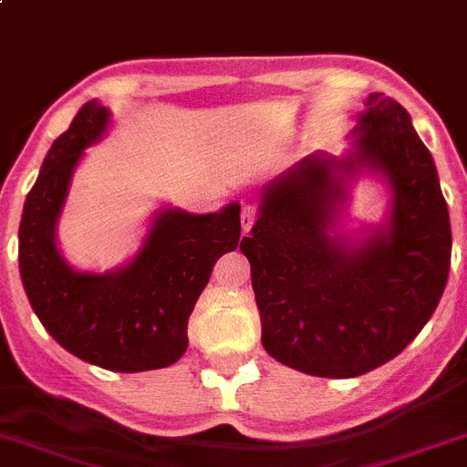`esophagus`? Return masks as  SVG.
Here are the masks:
<instances>
[{"instance_id": "1", "label": "esophagus", "mask_w": 467, "mask_h": 467, "mask_svg": "<svg viewBox=\"0 0 467 467\" xmlns=\"http://www.w3.org/2000/svg\"><path fill=\"white\" fill-rule=\"evenodd\" d=\"M254 221H256V209H254L251 204L242 206V230H244V234L249 233L251 225H254Z\"/></svg>"}]
</instances>
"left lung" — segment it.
<instances>
[{"instance_id": "1", "label": "left lung", "mask_w": 467, "mask_h": 467, "mask_svg": "<svg viewBox=\"0 0 467 467\" xmlns=\"http://www.w3.org/2000/svg\"><path fill=\"white\" fill-rule=\"evenodd\" d=\"M350 148L315 152L261 190L242 239L270 357L319 379H352L390 362L440 303L451 223L435 161L411 115L368 93ZM391 192L384 221L342 228L357 177Z\"/></svg>"}]
</instances>
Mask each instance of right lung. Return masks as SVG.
Returning a JSON list of instances; mask_svg holds the SVG:
<instances>
[{"mask_svg": "<svg viewBox=\"0 0 467 467\" xmlns=\"http://www.w3.org/2000/svg\"><path fill=\"white\" fill-rule=\"evenodd\" d=\"M110 110L88 100L44 157L18 230L20 279L56 343L96 367L136 374L171 367L188 350V319L218 258L239 244V204L190 213L164 204L140 249L108 273L77 270L58 249L60 213L84 150L103 140Z\"/></svg>", "mask_w": 467, "mask_h": 467, "instance_id": "1", "label": "right lung"}]
</instances>
